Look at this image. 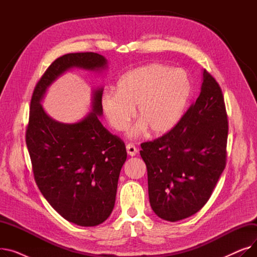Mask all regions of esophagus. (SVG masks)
<instances>
[{
  "label": "esophagus",
  "mask_w": 257,
  "mask_h": 257,
  "mask_svg": "<svg viewBox=\"0 0 257 257\" xmlns=\"http://www.w3.org/2000/svg\"><path fill=\"white\" fill-rule=\"evenodd\" d=\"M126 149H127V153L130 155V156H136L137 154H138V152H139V150H138V148L134 146L133 144H128L127 146H126Z\"/></svg>",
  "instance_id": "obj_1"
}]
</instances>
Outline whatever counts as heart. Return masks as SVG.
I'll return each mask as SVG.
<instances>
[{
	"label": "heart",
	"mask_w": 257,
	"mask_h": 257,
	"mask_svg": "<svg viewBox=\"0 0 257 257\" xmlns=\"http://www.w3.org/2000/svg\"><path fill=\"white\" fill-rule=\"evenodd\" d=\"M192 92L187 75L172 67L151 63L124 75L117 90L104 92L101 106L109 125L124 131L138 106L141 120L131 131L139 136L148 129L157 137L171 131L183 115Z\"/></svg>",
	"instance_id": "b5f03b06"
}]
</instances>
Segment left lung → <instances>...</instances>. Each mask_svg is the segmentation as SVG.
I'll return each instance as SVG.
<instances>
[{
    "instance_id": "left-lung-1",
    "label": "left lung",
    "mask_w": 257,
    "mask_h": 257,
    "mask_svg": "<svg viewBox=\"0 0 257 257\" xmlns=\"http://www.w3.org/2000/svg\"><path fill=\"white\" fill-rule=\"evenodd\" d=\"M228 119L222 89L206 70L196 102L171 131L141 145L153 211L176 222L210 198L226 167Z\"/></svg>"
}]
</instances>
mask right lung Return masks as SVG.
<instances>
[{
	"instance_id": "right-lung-1",
	"label": "right lung",
	"mask_w": 257,
	"mask_h": 257,
	"mask_svg": "<svg viewBox=\"0 0 257 257\" xmlns=\"http://www.w3.org/2000/svg\"><path fill=\"white\" fill-rule=\"evenodd\" d=\"M106 59L98 53H70L57 58L37 82L30 104L26 144L35 182L61 217L90 227L109 217L117 181L127 158L125 143L102 124L103 89L93 92L92 110L74 124L51 118L40 101L47 88L72 67L100 70Z\"/></svg>"
}]
</instances>
